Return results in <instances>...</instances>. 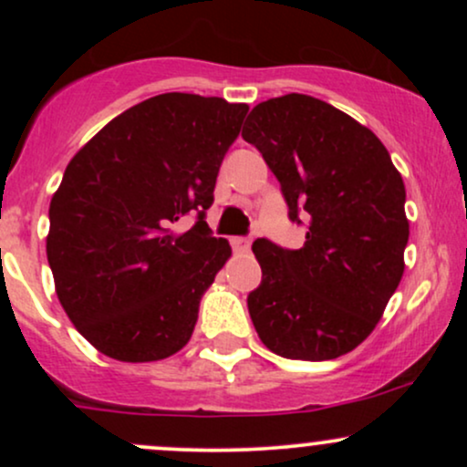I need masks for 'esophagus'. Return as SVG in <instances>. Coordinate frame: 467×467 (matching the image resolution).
<instances>
[{
	"mask_svg": "<svg viewBox=\"0 0 467 467\" xmlns=\"http://www.w3.org/2000/svg\"><path fill=\"white\" fill-rule=\"evenodd\" d=\"M230 244H233V250L241 252V254L250 250V239L248 237H233V239H230Z\"/></svg>",
	"mask_w": 467,
	"mask_h": 467,
	"instance_id": "esophagus-1",
	"label": "esophagus"
}]
</instances>
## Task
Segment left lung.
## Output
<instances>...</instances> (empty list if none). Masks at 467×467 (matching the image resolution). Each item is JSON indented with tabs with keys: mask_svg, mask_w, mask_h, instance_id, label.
<instances>
[{
	"mask_svg": "<svg viewBox=\"0 0 467 467\" xmlns=\"http://www.w3.org/2000/svg\"><path fill=\"white\" fill-rule=\"evenodd\" d=\"M281 184L303 248L261 237L248 312L261 342L289 360L345 356L373 331L404 275L406 191L371 130L305 94L264 100L241 131ZM304 219L301 220L300 217Z\"/></svg>",
	"mask_w": 467,
	"mask_h": 467,
	"instance_id": "1",
	"label": "left lung"
}]
</instances>
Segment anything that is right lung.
<instances>
[{"label": "right lung", "instance_id": "1", "mask_svg": "<svg viewBox=\"0 0 467 467\" xmlns=\"http://www.w3.org/2000/svg\"><path fill=\"white\" fill-rule=\"evenodd\" d=\"M248 105L160 94L122 111L74 155L50 202L47 264L85 340L122 362L191 340L202 294L230 256L206 211ZM196 223L175 234L177 222Z\"/></svg>", "mask_w": 467, "mask_h": 467}]
</instances>
